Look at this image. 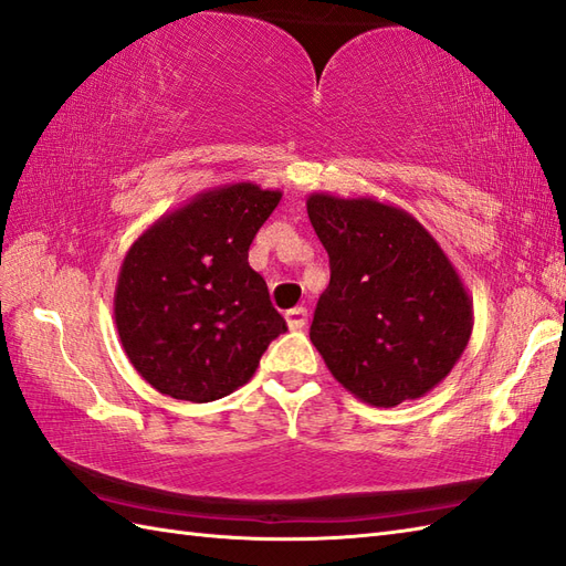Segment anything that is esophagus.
Segmentation results:
<instances>
[{
  "label": "esophagus",
  "instance_id": "1",
  "mask_svg": "<svg viewBox=\"0 0 566 566\" xmlns=\"http://www.w3.org/2000/svg\"><path fill=\"white\" fill-rule=\"evenodd\" d=\"M285 322H287V326H291V329H303V326L307 324V310L305 307H293V310H287L285 312Z\"/></svg>",
  "mask_w": 566,
  "mask_h": 566
}]
</instances>
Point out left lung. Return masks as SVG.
Wrapping results in <instances>:
<instances>
[{"instance_id": "1", "label": "left lung", "mask_w": 566, "mask_h": 566, "mask_svg": "<svg viewBox=\"0 0 566 566\" xmlns=\"http://www.w3.org/2000/svg\"><path fill=\"white\" fill-rule=\"evenodd\" d=\"M307 216L332 269L310 326L326 368L373 407L431 392L472 334V300L446 251L375 198L312 193Z\"/></svg>"}]
</instances>
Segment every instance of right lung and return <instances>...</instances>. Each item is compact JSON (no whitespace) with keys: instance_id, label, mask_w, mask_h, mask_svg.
<instances>
[{"instance_id":"add662e5","label":"right lung","mask_w":566,"mask_h":566,"mask_svg":"<svg viewBox=\"0 0 566 566\" xmlns=\"http://www.w3.org/2000/svg\"><path fill=\"white\" fill-rule=\"evenodd\" d=\"M281 191L224 184L196 193L137 237L123 259L113 315L125 356L161 395L228 397L283 334L249 244Z\"/></svg>"}]
</instances>
